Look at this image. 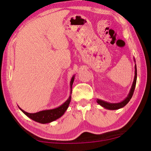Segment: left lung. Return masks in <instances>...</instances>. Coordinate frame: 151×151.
<instances>
[{"instance_id":"1","label":"left lung","mask_w":151,"mask_h":151,"mask_svg":"<svg viewBox=\"0 0 151 151\" xmlns=\"http://www.w3.org/2000/svg\"><path fill=\"white\" fill-rule=\"evenodd\" d=\"M135 61V60H134ZM134 81L133 83H132V86L131 88V90L129 91V93L128 94V96L126 97V99H124L123 101L120 102L118 103H108V102L104 101L103 100H101V99H97L96 102L99 104H100L101 106L104 107V109H108V110H117L119 109H121L122 107H124L126 104L129 103L131 100L132 95H133V93L135 88V86H136V83H137V65L135 64L134 66Z\"/></svg>"}]
</instances>
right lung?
<instances>
[{
    "label": "right lung",
    "mask_w": 151,
    "mask_h": 151,
    "mask_svg": "<svg viewBox=\"0 0 151 151\" xmlns=\"http://www.w3.org/2000/svg\"><path fill=\"white\" fill-rule=\"evenodd\" d=\"M74 80H75V75L73 76L72 78H71L70 86V94L72 93V86ZM71 100V95L70 94L68 99L66 100L65 103L63 104H61L57 108L53 109H49V110H45V111H39L36 113H29V112H25L23 110L21 109L19 107L20 111H21L24 114L29 117V118L31 119L33 121L36 122H39V123L42 124H46V123H50V122H52L59 119L60 117L62 116L65 112L67 110L68 105H69L70 102Z\"/></svg>",
    "instance_id": "add662e5"
}]
</instances>
